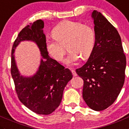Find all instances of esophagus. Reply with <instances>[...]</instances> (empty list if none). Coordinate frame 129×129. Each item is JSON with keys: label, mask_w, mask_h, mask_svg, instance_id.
Instances as JSON below:
<instances>
[{"label": "esophagus", "mask_w": 129, "mask_h": 129, "mask_svg": "<svg viewBox=\"0 0 129 129\" xmlns=\"http://www.w3.org/2000/svg\"><path fill=\"white\" fill-rule=\"evenodd\" d=\"M72 74H73V77H77V73H76V72L75 70H72Z\"/></svg>", "instance_id": "34e87169"}]
</instances>
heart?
Segmentation results:
<instances>
[{
    "label": "heart",
    "mask_w": 129,
    "mask_h": 129,
    "mask_svg": "<svg viewBox=\"0 0 129 129\" xmlns=\"http://www.w3.org/2000/svg\"><path fill=\"white\" fill-rule=\"evenodd\" d=\"M54 37L47 38L45 46L48 53L57 61H61L67 47L69 50L64 62L74 65L82 57L87 59L94 48L95 35L91 26L78 21L67 20L59 23L52 30Z\"/></svg>",
    "instance_id": "obj_1"
}]
</instances>
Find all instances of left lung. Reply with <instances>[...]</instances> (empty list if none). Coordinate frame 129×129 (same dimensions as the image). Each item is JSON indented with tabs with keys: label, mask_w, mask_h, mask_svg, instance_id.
<instances>
[{
	"label": "left lung",
	"mask_w": 129,
	"mask_h": 129,
	"mask_svg": "<svg viewBox=\"0 0 129 129\" xmlns=\"http://www.w3.org/2000/svg\"><path fill=\"white\" fill-rule=\"evenodd\" d=\"M95 42L88 61L76 72L84 80L82 96L90 108L102 111L111 106L125 81L126 57L122 40L115 27L94 10Z\"/></svg>",
	"instance_id": "8db88e82"
}]
</instances>
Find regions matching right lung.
<instances>
[{
  "instance_id": "right-lung-1",
  "label": "right lung",
  "mask_w": 129,
  "mask_h": 129,
  "mask_svg": "<svg viewBox=\"0 0 129 129\" xmlns=\"http://www.w3.org/2000/svg\"><path fill=\"white\" fill-rule=\"evenodd\" d=\"M44 23L39 19L27 25L18 34L12 48L11 75L21 102L39 115H49L59 106L64 87L73 77L71 71L49 56L46 49ZM34 41L42 56L38 72L31 77L21 76L14 58V51L22 41Z\"/></svg>"
}]
</instances>
